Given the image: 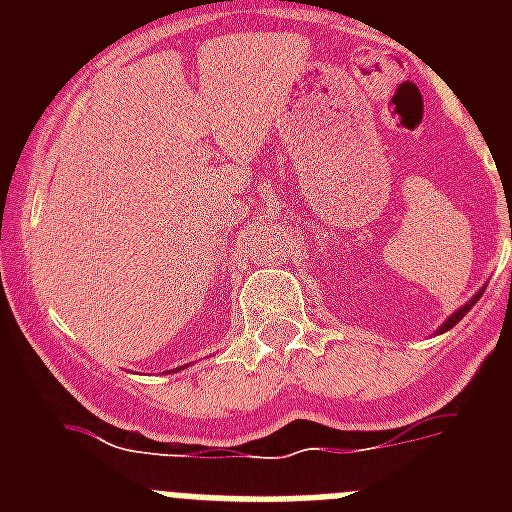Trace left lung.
<instances>
[{
    "label": "left lung",
    "mask_w": 512,
    "mask_h": 512,
    "mask_svg": "<svg viewBox=\"0 0 512 512\" xmlns=\"http://www.w3.org/2000/svg\"><path fill=\"white\" fill-rule=\"evenodd\" d=\"M482 292H485V289H479L477 295H474V297H472V300H469V302H467V305H464V307H459V310H456V312H454V315H449V318H446V323H443V325H441V328H438V333H446V330H451V328H454V325H456V323H459V320H461V318H464V315H467V312H469V310H472V305H474V302H477V300H479V297H482Z\"/></svg>",
    "instance_id": "left-lung-1"
}]
</instances>
